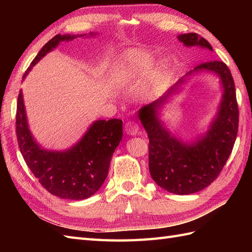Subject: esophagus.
Here are the masks:
<instances>
[{
    "label": "esophagus",
    "instance_id": "obj_1",
    "mask_svg": "<svg viewBox=\"0 0 252 252\" xmlns=\"http://www.w3.org/2000/svg\"><path fill=\"white\" fill-rule=\"evenodd\" d=\"M139 125L135 123L133 121H129L125 125V131L129 135H135L139 132Z\"/></svg>",
    "mask_w": 252,
    "mask_h": 252
}]
</instances>
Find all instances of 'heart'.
<instances>
[{
	"instance_id": "obj_1",
	"label": "heart",
	"mask_w": 252,
	"mask_h": 252,
	"mask_svg": "<svg viewBox=\"0 0 252 252\" xmlns=\"http://www.w3.org/2000/svg\"><path fill=\"white\" fill-rule=\"evenodd\" d=\"M154 63L155 58L148 51L131 50L127 52L119 68L120 83L127 84L134 79L146 77L151 72ZM158 73L159 68L155 71L156 77H158Z\"/></svg>"
}]
</instances>
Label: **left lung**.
<instances>
[{"mask_svg": "<svg viewBox=\"0 0 252 252\" xmlns=\"http://www.w3.org/2000/svg\"><path fill=\"white\" fill-rule=\"evenodd\" d=\"M178 37L187 47L212 51L208 41L197 33L180 34ZM202 70L219 74L224 94L217 119L206 135L193 144L182 143L170 135L156 114L157 108L179 89L185 81L184 78L157 102L144 106L139 111L140 120L149 138L151 178L159 187L175 194L194 193L209 186L223 170L238 134L239 107L229 68L220 61H208L197 65L186 75Z\"/></svg>", "mask_w": 252, "mask_h": 252, "instance_id": "8db88e82", "label": "left lung"}]
</instances>
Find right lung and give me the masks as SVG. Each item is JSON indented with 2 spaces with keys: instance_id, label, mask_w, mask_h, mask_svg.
Segmentation results:
<instances>
[{
  "instance_id": "add662e5",
  "label": "right lung",
  "mask_w": 252,
  "mask_h": 252,
  "mask_svg": "<svg viewBox=\"0 0 252 252\" xmlns=\"http://www.w3.org/2000/svg\"><path fill=\"white\" fill-rule=\"evenodd\" d=\"M74 37L75 35L71 34L53 36L33 59L23 79L32 67L56 48L60 42L71 41ZM16 131L21 154L40 184L48 192L62 199L84 200L94 194L107 177L112 155L123 135V121L120 119L96 121L72 148L60 152L47 151L35 143L29 131L20 90Z\"/></svg>"
}]
</instances>
